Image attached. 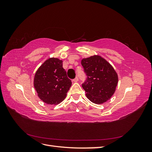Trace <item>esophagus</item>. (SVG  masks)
<instances>
[{
    "label": "esophagus",
    "instance_id": "obj_1",
    "mask_svg": "<svg viewBox=\"0 0 152 152\" xmlns=\"http://www.w3.org/2000/svg\"><path fill=\"white\" fill-rule=\"evenodd\" d=\"M78 80H79V78H78V77H76L74 79H73V81L75 82H77Z\"/></svg>",
    "mask_w": 152,
    "mask_h": 152
}]
</instances>
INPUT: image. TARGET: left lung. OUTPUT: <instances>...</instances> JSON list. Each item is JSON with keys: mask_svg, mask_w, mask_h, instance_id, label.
Listing matches in <instances>:
<instances>
[{"mask_svg": "<svg viewBox=\"0 0 152 152\" xmlns=\"http://www.w3.org/2000/svg\"><path fill=\"white\" fill-rule=\"evenodd\" d=\"M87 79L82 84L91 102L102 104L110 99L115 91L118 75L112 66L99 56L82 59Z\"/></svg>", "mask_w": 152, "mask_h": 152, "instance_id": "8db88e82", "label": "left lung"}]
</instances>
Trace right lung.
I'll return each mask as SVG.
<instances>
[{
    "mask_svg": "<svg viewBox=\"0 0 152 152\" xmlns=\"http://www.w3.org/2000/svg\"><path fill=\"white\" fill-rule=\"evenodd\" d=\"M34 87L39 98L49 104H58L65 99L72 86L63 61L58 58H49L37 70Z\"/></svg>",
    "mask_w": 152,
    "mask_h": 152,
    "instance_id": "add662e5",
    "label": "right lung"
}]
</instances>
